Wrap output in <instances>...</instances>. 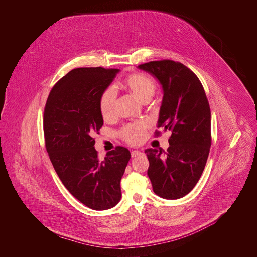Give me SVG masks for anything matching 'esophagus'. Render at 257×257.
<instances>
[{
  "mask_svg": "<svg viewBox=\"0 0 257 257\" xmlns=\"http://www.w3.org/2000/svg\"><path fill=\"white\" fill-rule=\"evenodd\" d=\"M144 152L142 150H133L132 151V156L133 157H137V156H140V155H143Z\"/></svg>",
  "mask_w": 257,
  "mask_h": 257,
  "instance_id": "1",
  "label": "esophagus"
}]
</instances>
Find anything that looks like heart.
I'll use <instances>...</instances> for the list:
<instances>
[{
  "mask_svg": "<svg viewBox=\"0 0 257 257\" xmlns=\"http://www.w3.org/2000/svg\"><path fill=\"white\" fill-rule=\"evenodd\" d=\"M125 86L143 103L145 101H149L156 91L155 81L146 74L131 75L125 80ZM115 99L116 89L113 86L106 89V91L102 94L100 100V110L104 118L108 119L112 116ZM145 126L146 125L144 122L127 124L121 130L120 135L127 143L136 145L145 139Z\"/></svg>",
  "mask_w": 257,
  "mask_h": 257,
  "instance_id": "1",
  "label": "heart"
}]
</instances>
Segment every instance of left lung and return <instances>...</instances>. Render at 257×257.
Listing matches in <instances>:
<instances>
[{
	"mask_svg": "<svg viewBox=\"0 0 257 257\" xmlns=\"http://www.w3.org/2000/svg\"><path fill=\"white\" fill-rule=\"evenodd\" d=\"M160 83L163 98L157 127L171 131L166 153L146 149L154 193L167 200L186 196L199 181L211 147V110L204 88L189 68L172 60L138 66Z\"/></svg>",
	"mask_w": 257,
	"mask_h": 257,
	"instance_id": "8db88e82",
	"label": "left lung"
}]
</instances>
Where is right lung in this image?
I'll list each match as a JSON object with an SVG mask.
<instances>
[{
    "instance_id": "add662e5",
    "label": "right lung",
    "mask_w": 257,
    "mask_h": 257,
    "mask_svg": "<svg viewBox=\"0 0 257 257\" xmlns=\"http://www.w3.org/2000/svg\"><path fill=\"white\" fill-rule=\"evenodd\" d=\"M119 69L76 68L61 78L46 101L43 131L50 161L66 189L88 208L104 211L121 198L120 180L131 158L115 147L98 157L93 136L104 124L102 94Z\"/></svg>"
}]
</instances>
